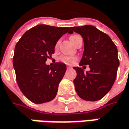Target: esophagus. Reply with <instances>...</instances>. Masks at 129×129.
Segmentation results:
<instances>
[{
	"mask_svg": "<svg viewBox=\"0 0 129 129\" xmlns=\"http://www.w3.org/2000/svg\"><path fill=\"white\" fill-rule=\"evenodd\" d=\"M67 69H72V66H67Z\"/></svg>",
	"mask_w": 129,
	"mask_h": 129,
	"instance_id": "1",
	"label": "esophagus"
}]
</instances>
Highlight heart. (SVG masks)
<instances>
[{
  "label": "heart",
  "instance_id": "1",
  "mask_svg": "<svg viewBox=\"0 0 129 129\" xmlns=\"http://www.w3.org/2000/svg\"><path fill=\"white\" fill-rule=\"evenodd\" d=\"M78 36H79V35H73V36H72L70 37V39H71V41L74 44L75 42H76L77 38ZM58 44H59V42H57V44H56V47H57ZM59 60H60V62L65 63V64L71 65L73 64V63L77 60V57H74V56H69V55H62V56H60V57H59Z\"/></svg>",
  "mask_w": 129,
  "mask_h": 129
}]
</instances>
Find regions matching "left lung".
Instances as JSON below:
<instances>
[{
	"mask_svg": "<svg viewBox=\"0 0 129 129\" xmlns=\"http://www.w3.org/2000/svg\"><path fill=\"white\" fill-rule=\"evenodd\" d=\"M71 28L81 35L84 41L80 65H89L90 69L84 73L81 68H74L77 72L74 80L77 93L85 101L100 100L110 91L116 79L119 66L117 47L108 35L94 26Z\"/></svg>",
	"mask_w": 129,
	"mask_h": 129,
	"instance_id": "obj_1",
	"label": "left lung"
}]
</instances>
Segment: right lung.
Returning <instances> with one entry per match:
<instances>
[{
    "instance_id": "right-lung-1",
    "label": "right lung",
    "mask_w": 129,
    "mask_h": 129,
    "mask_svg": "<svg viewBox=\"0 0 129 129\" xmlns=\"http://www.w3.org/2000/svg\"><path fill=\"white\" fill-rule=\"evenodd\" d=\"M66 33H73L71 27L39 25L26 31L16 44L13 66L17 82L33 103L48 102L56 96L66 66L63 63L49 66L45 62L55 53L56 43Z\"/></svg>"
}]
</instances>
